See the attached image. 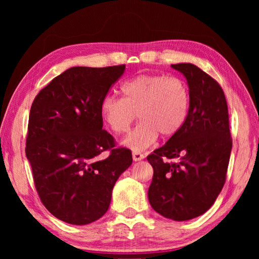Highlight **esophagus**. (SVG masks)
I'll list each match as a JSON object with an SVG mask.
<instances>
[{
    "label": "esophagus",
    "mask_w": 259,
    "mask_h": 259,
    "mask_svg": "<svg viewBox=\"0 0 259 259\" xmlns=\"http://www.w3.org/2000/svg\"><path fill=\"white\" fill-rule=\"evenodd\" d=\"M144 154H142V153L140 152H134L133 153V159H134V161H142V160H144Z\"/></svg>",
    "instance_id": "1"
}]
</instances>
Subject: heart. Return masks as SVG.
<instances>
[{
  "label": "heart",
  "instance_id": "b5f03b06",
  "mask_svg": "<svg viewBox=\"0 0 259 259\" xmlns=\"http://www.w3.org/2000/svg\"><path fill=\"white\" fill-rule=\"evenodd\" d=\"M122 98L106 96L100 103L105 123L115 134H123L138 116L139 123L123 144L139 152L156 142L159 135L172 137L184 126L190 108L187 87L177 77L142 74L121 87Z\"/></svg>",
  "mask_w": 259,
  "mask_h": 259
}]
</instances>
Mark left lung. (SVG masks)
<instances>
[{
    "instance_id": "1",
    "label": "left lung",
    "mask_w": 259,
    "mask_h": 259,
    "mask_svg": "<svg viewBox=\"0 0 259 259\" xmlns=\"http://www.w3.org/2000/svg\"><path fill=\"white\" fill-rule=\"evenodd\" d=\"M171 67L186 78L190 108L181 131L147 156L154 170L148 201L157 213L184 222L208 211L218 198L232 140L221 85L193 64Z\"/></svg>"
}]
</instances>
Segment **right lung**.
<instances>
[{
    "label": "right lung",
    "instance_id": "add662e5",
    "mask_svg": "<svg viewBox=\"0 0 259 259\" xmlns=\"http://www.w3.org/2000/svg\"><path fill=\"white\" fill-rule=\"evenodd\" d=\"M125 66L71 67L38 93L30 107L26 156L45 207L72 225H87L108 210L112 191L133 163L103 130L100 103ZM111 151L106 159L100 154Z\"/></svg>",
    "mask_w": 259,
    "mask_h": 259
}]
</instances>
